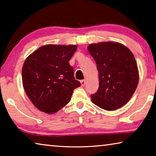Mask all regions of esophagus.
Wrapping results in <instances>:
<instances>
[{
	"instance_id": "1",
	"label": "esophagus",
	"mask_w": 156,
	"mask_h": 156,
	"mask_svg": "<svg viewBox=\"0 0 156 156\" xmlns=\"http://www.w3.org/2000/svg\"><path fill=\"white\" fill-rule=\"evenodd\" d=\"M85 80H80V83H81V85L82 86H84V84H85Z\"/></svg>"
}]
</instances>
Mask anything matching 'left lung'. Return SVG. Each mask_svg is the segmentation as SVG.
<instances>
[{
  "instance_id": "8db88e82",
  "label": "left lung",
  "mask_w": 156,
  "mask_h": 156,
  "mask_svg": "<svg viewBox=\"0 0 156 156\" xmlns=\"http://www.w3.org/2000/svg\"><path fill=\"white\" fill-rule=\"evenodd\" d=\"M87 49L96 62L99 88L91 95L94 104L113 111L126 104L137 88L138 69L133 54L116 42L90 44Z\"/></svg>"
}]
</instances>
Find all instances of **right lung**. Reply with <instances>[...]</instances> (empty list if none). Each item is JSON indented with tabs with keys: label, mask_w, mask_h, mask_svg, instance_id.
Returning a JSON list of instances; mask_svg holds the SVG:
<instances>
[{
	"label": "right lung",
	"mask_w": 156,
	"mask_h": 156,
	"mask_svg": "<svg viewBox=\"0 0 156 156\" xmlns=\"http://www.w3.org/2000/svg\"><path fill=\"white\" fill-rule=\"evenodd\" d=\"M77 48L73 44H46L26 58L22 69L23 87L41 112L49 114L58 112L81 85L69 63Z\"/></svg>",
	"instance_id": "obj_1"
}]
</instances>
